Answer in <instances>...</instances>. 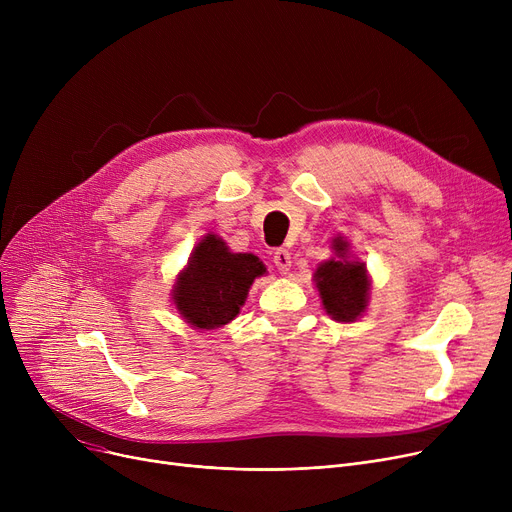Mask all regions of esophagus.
<instances>
[{
	"label": "esophagus",
	"instance_id": "34e87169",
	"mask_svg": "<svg viewBox=\"0 0 512 512\" xmlns=\"http://www.w3.org/2000/svg\"><path fill=\"white\" fill-rule=\"evenodd\" d=\"M274 263H276V267H278V270H280L282 274H288V272H290L292 257H290V253H288L286 249H278V251L274 253Z\"/></svg>",
	"mask_w": 512,
	"mask_h": 512
}]
</instances>
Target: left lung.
<instances>
[{
    "label": "left lung",
    "mask_w": 512,
    "mask_h": 512,
    "mask_svg": "<svg viewBox=\"0 0 512 512\" xmlns=\"http://www.w3.org/2000/svg\"><path fill=\"white\" fill-rule=\"evenodd\" d=\"M334 251L338 259L321 263L315 272L319 297L336 321H353L367 307V272L363 263L346 259V242L340 236L334 238Z\"/></svg>",
    "instance_id": "8db88e82"
}]
</instances>
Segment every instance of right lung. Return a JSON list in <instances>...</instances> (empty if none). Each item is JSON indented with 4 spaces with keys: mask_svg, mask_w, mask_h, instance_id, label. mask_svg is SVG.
<instances>
[{
    "mask_svg": "<svg viewBox=\"0 0 512 512\" xmlns=\"http://www.w3.org/2000/svg\"><path fill=\"white\" fill-rule=\"evenodd\" d=\"M263 274L259 257L230 253L222 238L207 234L176 282V309L199 330L222 328L238 315L253 280Z\"/></svg>",
    "mask_w": 512,
    "mask_h": 512,
    "instance_id": "add662e5",
    "label": "right lung"
}]
</instances>
